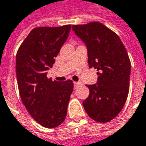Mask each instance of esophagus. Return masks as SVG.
<instances>
[{
  "label": "esophagus",
  "mask_w": 146,
  "mask_h": 146,
  "mask_svg": "<svg viewBox=\"0 0 146 146\" xmlns=\"http://www.w3.org/2000/svg\"><path fill=\"white\" fill-rule=\"evenodd\" d=\"M79 85H80V83H79V82H74V86H75V88L78 87Z\"/></svg>",
  "instance_id": "34e87169"
}]
</instances>
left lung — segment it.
<instances>
[{"mask_svg": "<svg viewBox=\"0 0 146 146\" xmlns=\"http://www.w3.org/2000/svg\"><path fill=\"white\" fill-rule=\"evenodd\" d=\"M72 29L86 45L90 68L97 70L96 85L90 90L83 106L100 123L113 120L126 101L130 89V60L118 35L100 22L74 25Z\"/></svg>", "mask_w": 146, "mask_h": 146, "instance_id": "left-lung-1", "label": "left lung"}]
</instances>
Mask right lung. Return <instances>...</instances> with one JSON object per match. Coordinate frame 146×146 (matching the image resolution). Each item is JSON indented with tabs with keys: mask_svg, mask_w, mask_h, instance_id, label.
I'll return each mask as SVG.
<instances>
[{
	"mask_svg": "<svg viewBox=\"0 0 146 146\" xmlns=\"http://www.w3.org/2000/svg\"><path fill=\"white\" fill-rule=\"evenodd\" d=\"M70 29L71 25L34 28L16 53V79L21 98L32 118L46 128L59 126L67 115L73 81L59 82L46 75Z\"/></svg>",
	"mask_w": 146,
	"mask_h": 146,
	"instance_id": "1",
	"label": "right lung"
}]
</instances>
